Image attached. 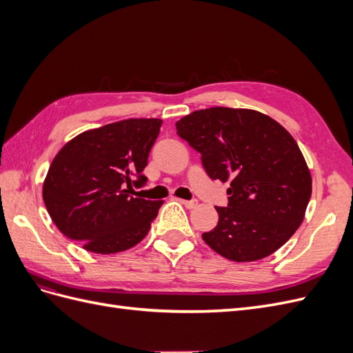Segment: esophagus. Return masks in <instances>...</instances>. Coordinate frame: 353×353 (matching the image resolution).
<instances>
[{"mask_svg": "<svg viewBox=\"0 0 353 353\" xmlns=\"http://www.w3.org/2000/svg\"><path fill=\"white\" fill-rule=\"evenodd\" d=\"M179 201L183 203V205L185 208H188V209H193V208L197 206V200H183V199H179Z\"/></svg>", "mask_w": 353, "mask_h": 353, "instance_id": "obj_1", "label": "esophagus"}]
</instances>
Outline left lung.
I'll list each match as a JSON object with an SVG mask.
<instances>
[{
    "label": "left lung",
    "instance_id": "left-lung-1",
    "mask_svg": "<svg viewBox=\"0 0 353 353\" xmlns=\"http://www.w3.org/2000/svg\"><path fill=\"white\" fill-rule=\"evenodd\" d=\"M176 134L201 154L212 179L230 181L228 206H216L218 225L201 237L234 262H253L279 250L301 227L312 178L294 138L261 112L210 108L175 123Z\"/></svg>",
    "mask_w": 353,
    "mask_h": 353
}]
</instances>
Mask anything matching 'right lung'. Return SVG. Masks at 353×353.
I'll return each instance as SVG.
<instances>
[{
	"mask_svg": "<svg viewBox=\"0 0 353 353\" xmlns=\"http://www.w3.org/2000/svg\"><path fill=\"white\" fill-rule=\"evenodd\" d=\"M160 119H128L82 132L52 160L42 188L56 227L92 253L123 252L140 243L162 200L136 197L160 132Z\"/></svg>",
	"mask_w": 353,
	"mask_h": 353,
	"instance_id": "add662e5",
	"label": "right lung"
}]
</instances>
